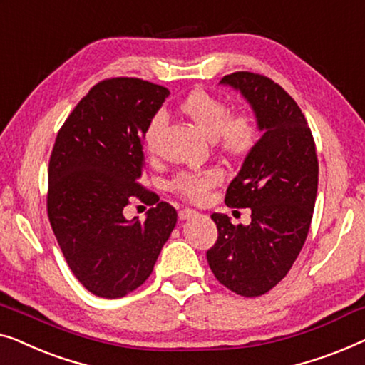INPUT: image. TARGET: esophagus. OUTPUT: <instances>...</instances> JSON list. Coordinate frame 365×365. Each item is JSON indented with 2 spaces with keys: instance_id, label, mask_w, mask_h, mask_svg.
I'll list each match as a JSON object with an SVG mask.
<instances>
[{
  "instance_id": "obj_1",
  "label": "esophagus",
  "mask_w": 365,
  "mask_h": 365,
  "mask_svg": "<svg viewBox=\"0 0 365 365\" xmlns=\"http://www.w3.org/2000/svg\"><path fill=\"white\" fill-rule=\"evenodd\" d=\"M195 215H197V212H195V210L183 208V210H180V212H178V218H180V220H188V218L195 217Z\"/></svg>"
}]
</instances>
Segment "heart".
<instances>
[{"mask_svg":"<svg viewBox=\"0 0 365 365\" xmlns=\"http://www.w3.org/2000/svg\"><path fill=\"white\" fill-rule=\"evenodd\" d=\"M185 119L192 122L207 138H212L225 153L233 157L246 155L256 145L259 138V127L253 115L230 114L228 106L222 99L205 91H193L182 101L178 107ZM162 127V117L157 115L147 125L143 133V143L147 150L155 148L158 130ZM222 180V172L217 168H207L198 172H182L172 180V190L182 197L200 202L207 197V192Z\"/></svg>","mask_w":365,"mask_h":365,"instance_id":"b5f03b06","label":"heart"}]
</instances>
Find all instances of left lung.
<instances>
[{
  "mask_svg": "<svg viewBox=\"0 0 365 365\" xmlns=\"http://www.w3.org/2000/svg\"><path fill=\"white\" fill-rule=\"evenodd\" d=\"M220 84L248 102L263 135L228 185L225 203L251 208L250 225L213 213L218 240L207 251L215 278L245 297L261 296L294 263L311 227L319 163L299 106L264 76L233 73Z\"/></svg>",
  "mask_w": 365,
  "mask_h": 365,
  "instance_id": "obj_1",
  "label": "left lung"
}]
</instances>
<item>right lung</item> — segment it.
Here are the masks:
<instances>
[{
	"instance_id": "right-lung-1",
	"label": "right lung",
	"mask_w": 365,
	"mask_h": 365,
	"mask_svg": "<svg viewBox=\"0 0 365 365\" xmlns=\"http://www.w3.org/2000/svg\"><path fill=\"white\" fill-rule=\"evenodd\" d=\"M168 94L167 87L142 79L102 81L56 137L49 222L71 271L99 297L115 299L145 283L175 228L177 212L165 202L148 210L145 222L124 217L130 198L157 197L137 180L143 133Z\"/></svg>"
}]
</instances>
